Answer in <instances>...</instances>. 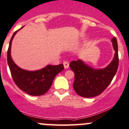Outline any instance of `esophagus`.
<instances>
[{
    "mask_svg": "<svg viewBox=\"0 0 129 129\" xmlns=\"http://www.w3.org/2000/svg\"><path fill=\"white\" fill-rule=\"evenodd\" d=\"M63 66H64L65 69H68L69 68V63L68 62H67V61H65V62H63Z\"/></svg>",
    "mask_w": 129,
    "mask_h": 129,
    "instance_id": "obj_1",
    "label": "esophagus"
}]
</instances>
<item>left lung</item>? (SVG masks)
I'll list each match as a JSON object with an SVG mask.
<instances>
[{"instance_id": "8db88e82", "label": "left lung", "mask_w": 129, "mask_h": 129, "mask_svg": "<svg viewBox=\"0 0 129 129\" xmlns=\"http://www.w3.org/2000/svg\"><path fill=\"white\" fill-rule=\"evenodd\" d=\"M111 42L116 52L112 60L105 68L94 69L80 59L70 63V69L75 74L74 89L80 96L91 98L100 94L109 86L116 75L119 66L118 46L115 37Z\"/></svg>"}]
</instances>
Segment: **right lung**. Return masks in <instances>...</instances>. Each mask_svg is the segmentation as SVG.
<instances>
[{"mask_svg":"<svg viewBox=\"0 0 129 129\" xmlns=\"http://www.w3.org/2000/svg\"><path fill=\"white\" fill-rule=\"evenodd\" d=\"M21 27L13 33L11 38L7 51V62L11 75L17 86L31 96H40L45 94L52 85L55 77L63 70V63L58 66L47 65L44 68L38 70L29 71L19 67L15 64L11 57L12 42Z\"/></svg>","mask_w":129,"mask_h":129,"instance_id":"right-lung-1","label":"right lung"}]
</instances>
